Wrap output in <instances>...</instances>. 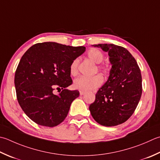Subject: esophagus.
Wrapping results in <instances>:
<instances>
[{"label":"esophagus","instance_id":"34e87169","mask_svg":"<svg viewBox=\"0 0 160 160\" xmlns=\"http://www.w3.org/2000/svg\"><path fill=\"white\" fill-rule=\"evenodd\" d=\"M84 93H85V92H82V91H80V96H82V95H84Z\"/></svg>","mask_w":160,"mask_h":160}]
</instances>
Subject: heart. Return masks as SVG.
<instances>
[{
	"instance_id": "1",
	"label": "heart",
	"mask_w": 160,
	"mask_h": 160,
	"mask_svg": "<svg viewBox=\"0 0 160 160\" xmlns=\"http://www.w3.org/2000/svg\"><path fill=\"white\" fill-rule=\"evenodd\" d=\"M87 58L91 61L97 64V68L103 74H107L109 71V68L108 64L101 63L104 58L103 53L98 49L92 48L87 52ZM78 65L79 59L78 58L73 59L70 65V73L72 76H76L78 73ZM102 82V78L99 75H96L92 77H79L77 78L73 82L75 89L82 91V92H90L98 88Z\"/></svg>"
}]
</instances>
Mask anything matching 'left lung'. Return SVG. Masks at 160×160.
Listing matches in <instances>:
<instances>
[{"mask_svg":"<svg viewBox=\"0 0 160 160\" xmlns=\"http://www.w3.org/2000/svg\"><path fill=\"white\" fill-rule=\"evenodd\" d=\"M108 52L112 68L107 82L97 92L89 106L92 117L102 126L126 122L134 113L142 93L140 68L130 52L112 43L93 45Z\"/></svg>","mask_w":160,"mask_h":160,"instance_id":"8db88e82","label":"left lung"}]
</instances>
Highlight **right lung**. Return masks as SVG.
Instances as JSON below:
<instances>
[{
  "label": "right lung",
  "instance_id": "1",
  "mask_svg": "<svg viewBox=\"0 0 160 160\" xmlns=\"http://www.w3.org/2000/svg\"><path fill=\"white\" fill-rule=\"evenodd\" d=\"M85 49L43 42L31 46L22 56L14 76L17 98L34 123L55 127L67 117L71 102L80 95L78 90L66 89L73 83L70 65ZM55 87L62 89L58 95L53 93Z\"/></svg>",
  "mask_w": 160,
  "mask_h": 160
}]
</instances>
